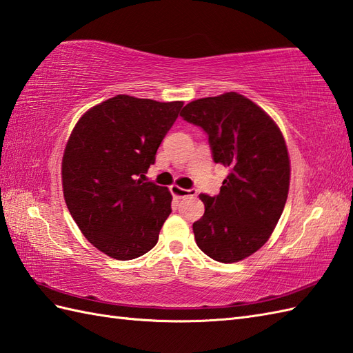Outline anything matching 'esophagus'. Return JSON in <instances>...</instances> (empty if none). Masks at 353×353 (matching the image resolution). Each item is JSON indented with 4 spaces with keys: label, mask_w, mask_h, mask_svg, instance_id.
I'll return each mask as SVG.
<instances>
[{
    "label": "esophagus",
    "mask_w": 353,
    "mask_h": 353,
    "mask_svg": "<svg viewBox=\"0 0 353 353\" xmlns=\"http://www.w3.org/2000/svg\"><path fill=\"white\" fill-rule=\"evenodd\" d=\"M171 194L179 196V199H185V196H195L196 195V190H183V188L173 185L170 188Z\"/></svg>",
    "instance_id": "obj_1"
}]
</instances>
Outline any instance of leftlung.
<instances>
[{"mask_svg": "<svg viewBox=\"0 0 353 353\" xmlns=\"http://www.w3.org/2000/svg\"><path fill=\"white\" fill-rule=\"evenodd\" d=\"M180 116L208 134L214 162L230 170L218 195H200L195 242L221 263L243 260L266 243L288 200L290 161L281 130L234 92L190 102Z\"/></svg>", "mask_w": 353, "mask_h": 353, "instance_id": "left-lung-1", "label": "left lung"}]
</instances>
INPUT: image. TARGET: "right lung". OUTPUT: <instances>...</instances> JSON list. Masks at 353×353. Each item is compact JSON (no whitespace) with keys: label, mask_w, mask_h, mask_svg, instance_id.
<instances>
[{"label":"right lung","mask_w":353,"mask_h":353,"mask_svg":"<svg viewBox=\"0 0 353 353\" xmlns=\"http://www.w3.org/2000/svg\"><path fill=\"white\" fill-rule=\"evenodd\" d=\"M182 106L119 94L73 128L61 165L64 200L85 239L106 256L132 260L157 245L173 196L144 174Z\"/></svg>","instance_id":"obj_1"}]
</instances>
